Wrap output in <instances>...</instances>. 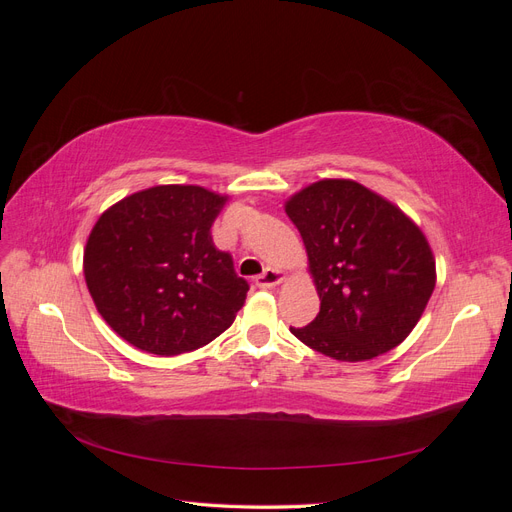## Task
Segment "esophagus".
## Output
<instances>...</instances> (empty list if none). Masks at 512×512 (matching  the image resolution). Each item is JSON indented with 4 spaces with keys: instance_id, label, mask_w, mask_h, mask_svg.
I'll return each instance as SVG.
<instances>
[{
    "instance_id": "1",
    "label": "esophagus",
    "mask_w": 512,
    "mask_h": 512,
    "mask_svg": "<svg viewBox=\"0 0 512 512\" xmlns=\"http://www.w3.org/2000/svg\"><path fill=\"white\" fill-rule=\"evenodd\" d=\"M282 280H284V273H282V271H277V269H265L260 275L254 277V284H256L258 288H262V290H267V288L277 286Z\"/></svg>"
}]
</instances>
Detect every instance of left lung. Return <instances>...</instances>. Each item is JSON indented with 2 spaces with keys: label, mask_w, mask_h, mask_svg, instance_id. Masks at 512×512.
I'll list each match as a JSON object with an SVG mask.
<instances>
[{
  "label": "left lung",
  "mask_w": 512,
  "mask_h": 512,
  "mask_svg": "<svg viewBox=\"0 0 512 512\" xmlns=\"http://www.w3.org/2000/svg\"><path fill=\"white\" fill-rule=\"evenodd\" d=\"M286 213L301 232L320 312L290 333L335 361H369L399 346L436 286L431 247L404 211L350 179L294 194Z\"/></svg>",
  "instance_id": "1"
}]
</instances>
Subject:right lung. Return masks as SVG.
<instances>
[{
  "label": "right lung",
  "mask_w": 512,
  "mask_h": 512,
  "mask_svg": "<svg viewBox=\"0 0 512 512\" xmlns=\"http://www.w3.org/2000/svg\"><path fill=\"white\" fill-rule=\"evenodd\" d=\"M224 203L198 185H156L100 215L85 247V282L108 327L134 348L192 352L235 320L250 286L213 245Z\"/></svg>",
  "instance_id": "right-lung-1"
}]
</instances>
